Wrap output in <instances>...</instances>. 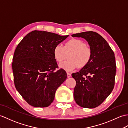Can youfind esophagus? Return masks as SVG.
Masks as SVG:
<instances>
[{
    "mask_svg": "<svg viewBox=\"0 0 128 128\" xmlns=\"http://www.w3.org/2000/svg\"><path fill=\"white\" fill-rule=\"evenodd\" d=\"M71 76V74H70V73H69V72H67V76H68V78H70Z\"/></svg>",
    "mask_w": 128,
    "mask_h": 128,
    "instance_id": "1",
    "label": "esophagus"
}]
</instances>
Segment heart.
<instances>
[{
    "mask_svg": "<svg viewBox=\"0 0 128 128\" xmlns=\"http://www.w3.org/2000/svg\"><path fill=\"white\" fill-rule=\"evenodd\" d=\"M68 59L59 64V68L70 72L76 69L84 68L89 64L92 56V50L84 41L72 38L65 42L64 46L60 44L56 45L53 55L56 60L61 62L67 57Z\"/></svg>",
    "mask_w": 128,
    "mask_h": 128,
    "instance_id": "obj_1",
    "label": "heart"
}]
</instances>
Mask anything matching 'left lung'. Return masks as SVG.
I'll return each instance as SVG.
<instances>
[{"label":"left lung","mask_w":128,"mask_h":128,"mask_svg":"<svg viewBox=\"0 0 128 128\" xmlns=\"http://www.w3.org/2000/svg\"><path fill=\"white\" fill-rule=\"evenodd\" d=\"M72 36L84 38L92 52L87 66L72 74L76 82L74 99L82 108H95L103 102L114 88L116 71L114 53L105 38L96 32H82Z\"/></svg>","instance_id":"left-lung-1"}]
</instances>
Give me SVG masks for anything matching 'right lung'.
<instances>
[{"label":"right lung","instance_id":"1","mask_svg":"<svg viewBox=\"0 0 128 128\" xmlns=\"http://www.w3.org/2000/svg\"><path fill=\"white\" fill-rule=\"evenodd\" d=\"M69 36L34 30L18 44L12 68L17 90L29 105L46 108L54 99L57 88L66 80L65 71L58 68L53 49Z\"/></svg>","mask_w":128,"mask_h":128}]
</instances>
